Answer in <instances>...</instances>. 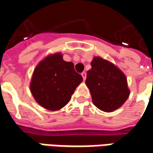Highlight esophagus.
<instances>
[{
	"mask_svg": "<svg viewBox=\"0 0 153 153\" xmlns=\"http://www.w3.org/2000/svg\"><path fill=\"white\" fill-rule=\"evenodd\" d=\"M81 74H82V79L85 80L86 79V76H87V74H86V72H82V73Z\"/></svg>",
	"mask_w": 153,
	"mask_h": 153,
	"instance_id": "esophagus-1",
	"label": "esophagus"
}]
</instances>
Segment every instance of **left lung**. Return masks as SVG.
I'll return each instance as SVG.
<instances>
[{
    "mask_svg": "<svg viewBox=\"0 0 153 153\" xmlns=\"http://www.w3.org/2000/svg\"><path fill=\"white\" fill-rule=\"evenodd\" d=\"M91 65V69L87 73L86 84L94 105L105 112L120 108L130 95L125 74L101 57H94Z\"/></svg>",
    "mask_w": 153,
    "mask_h": 153,
    "instance_id": "8db88e82",
    "label": "left lung"
}]
</instances>
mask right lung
<instances>
[{"label": "right lung", "mask_w": 153, "mask_h": 153, "mask_svg": "<svg viewBox=\"0 0 153 153\" xmlns=\"http://www.w3.org/2000/svg\"><path fill=\"white\" fill-rule=\"evenodd\" d=\"M82 81L72 62H65L61 53L47 56L34 71L30 91L42 107L55 111L71 99L75 88Z\"/></svg>", "instance_id": "1"}]
</instances>
